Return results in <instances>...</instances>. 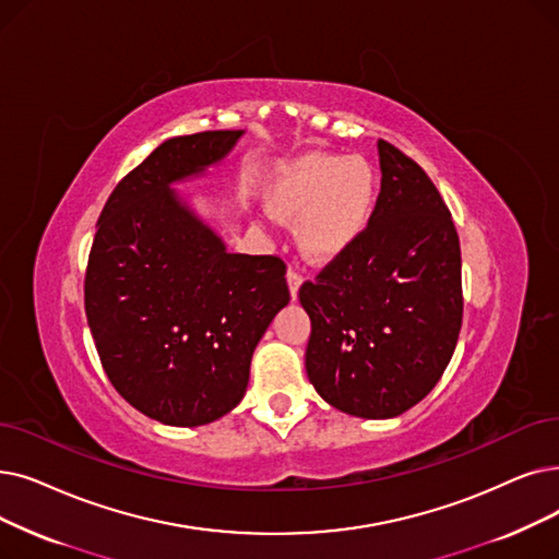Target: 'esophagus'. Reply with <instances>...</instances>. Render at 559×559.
I'll return each mask as SVG.
<instances>
[{"label": "esophagus", "instance_id": "obj_1", "mask_svg": "<svg viewBox=\"0 0 559 559\" xmlns=\"http://www.w3.org/2000/svg\"><path fill=\"white\" fill-rule=\"evenodd\" d=\"M287 287H289V297H293V299H297V295H299V287H301V274L297 272V270H293V266H289V270H287Z\"/></svg>", "mask_w": 559, "mask_h": 559}]
</instances>
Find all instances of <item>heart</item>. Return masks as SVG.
<instances>
[{"label":"heart","instance_id":"heart-1","mask_svg":"<svg viewBox=\"0 0 559 559\" xmlns=\"http://www.w3.org/2000/svg\"><path fill=\"white\" fill-rule=\"evenodd\" d=\"M379 197L374 166L360 155L312 153L281 166L264 203L281 222L297 224V245L312 262L347 253L372 224Z\"/></svg>","mask_w":559,"mask_h":559}]
</instances>
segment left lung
<instances>
[{
    "mask_svg": "<svg viewBox=\"0 0 559 559\" xmlns=\"http://www.w3.org/2000/svg\"><path fill=\"white\" fill-rule=\"evenodd\" d=\"M372 224L331 260L299 301L310 318L306 372L324 402L356 418L402 416L429 395L464 314L461 249L439 189L379 139Z\"/></svg>",
    "mask_w": 559,
    "mask_h": 559,
    "instance_id": "obj_1",
    "label": "left lung"
}]
</instances>
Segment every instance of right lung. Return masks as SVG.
<instances>
[{"label":"right lung","instance_id":"1","mask_svg":"<svg viewBox=\"0 0 559 559\" xmlns=\"http://www.w3.org/2000/svg\"><path fill=\"white\" fill-rule=\"evenodd\" d=\"M241 134L157 145L111 191L88 255L84 306L103 368L120 397L171 427L214 423L241 402L255 345L289 301L281 258L228 253L171 187Z\"/></svg>","mask_w":559,"mask_h":559}]
</instances>
